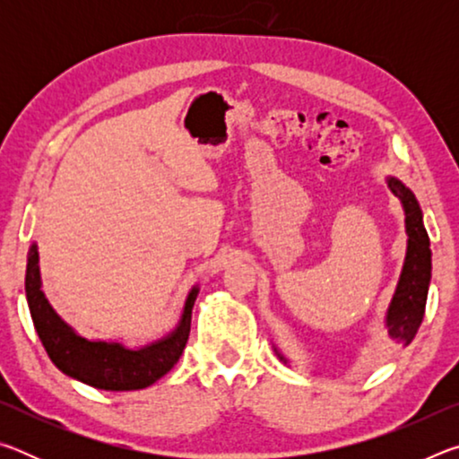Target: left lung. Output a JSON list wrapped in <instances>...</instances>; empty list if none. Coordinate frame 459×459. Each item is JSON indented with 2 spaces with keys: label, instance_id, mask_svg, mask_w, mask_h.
Instances as JSON below:
<instances>
[{
  "label": "left lung",
  "instance_id": "1",
  "mask_svg": "<svg viewBox=\"0 0 459 459\" xmlns=\"http://www.w3.org/2000/svg\"><path fill=\"white\" fill-rule=\"evenodd\" d=\"M388 186H391L393 194L405 208L409 247L397 293H394L393 304L388 307L386 330L391 342L409 344L415 338L425 314L427 290H429L431 279V248L429 237H427V230L423 227L421 208H419L413 194L394 178H388ZM279 359L287 362L281 354H279Z\"/></svg>",
  "mask_w": 459,
  "mask_h": 459
}]
</instances>
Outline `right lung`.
Wrapping results in <instances>:
<instances>
[{
  "label": "right lung",
  "mask_w": 459,
  "mask_h": 459,
  "mask_svg": "<svg viewBox=\"0 0 459 459\" xmlns=\"http://www.w3.org/2000/svg\"><path fill=\"white\" fill-rule=\"evenodd\" d=\"M38 273V251L32 245L28 253L26 267V298L32 314L34 328L48 352L50 360L81 383L100 388V391H137L153 385L155 380L168 375L180 360L190 333L192 307L198 290H192L186 301L182 322L168 338L152 346L127 351L119 344L107 342H89L68 328L50 307L48 299L40 290Z\"/></svg>",
  "instance_id": "add662e5"
}]
</instances>
